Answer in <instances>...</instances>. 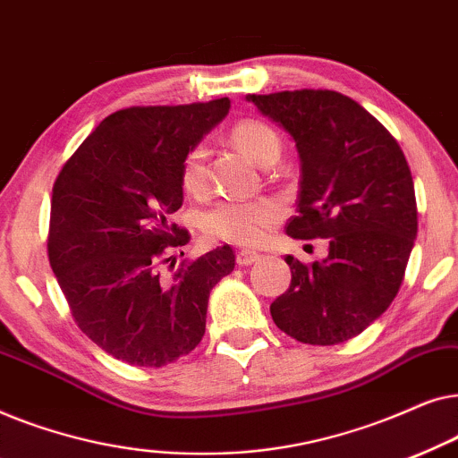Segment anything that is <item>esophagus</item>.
Wrapping results in <instances>:
<instances>
[{
	"instance_id": "esophagus-1",
	"label": "esophagus",
	"mask_w": 458,
	"mask_h": 458,
	"mask_svg": "<svg viewBox=\"0 0 458 458\" xmlns=\"http://www.w3.org/2000/svg\"><path fill=\"white\" fill-rule=\"evenodd\" d=\"M235 260L240 267H250V265H254L256 260H260V254L252 252V250H242V252H237Z\"/></svg>"
}]
</instances>
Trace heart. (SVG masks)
<instances>
[{
  "label": "heart",
  "instance_id": "heart-1",
  "mask_svg": "<svg viewBox=\"0 0 458 458\" xmlns=\"http://www.w3.org/2000/svg\"><path fill=\"white\" fill-rule=\"evenodd\" d=\"M231 140L260 166H271L281 156V140L267 123L246 118L231 129ZM208 174V149L202 143L185 154L181 165V183L185 191L199 193L206 187ZM281 208L273 199H221L204 216L206 233L215 240L235 246H259L268 231L279 221Z\"/></svg>",
  "mask_w": 458,
  "mask_h": 458
}]
</instances>
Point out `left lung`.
<instances>
[{
	"label": "left lung",
	"instance_id": "obj_1",
	"mask_svg": "<svg viewBox=\"0 0 458 458\" xmlns=\"http://www.w3.org/2000/svg\"><path fill=\"white\" fill-rule=\"evenodd\" d=\"M287 131L300 158L293 240L329 242L321 262L292 268L290 290L271 304L293 340L334 346L365 331L396 298L417 237V202L403 149L377 118L337 91L246 96Z\"/></svg>",
	"mask_w": 458,
	"mask_h": 458
}]
</instances>
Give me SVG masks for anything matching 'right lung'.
I'll return each instance as SVG.
<instances>
[{
  "label": "right lung",
  "instance_id": "1",
  "mask_svg": "<svg viewBox=\"0 0 458 458\" xmlns=\"http://www.w3.org/2000/svg\"><path fill=\"white\" fill-rule=\"evenodd\" d=\"M229 108L221 98L118 110L54 183L49 265L81 331L129 365L165 367L190 354L204 337L210 290L235 267L223 246L173 277L160 273L190 240L168 221L183 204L185 154Z\"/></svg>",
  "mask_w": 458,
  "mask_h": 458
}]
</instances>
